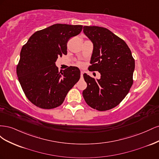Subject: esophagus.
I'll return each instance as SVG.
<instances>
[{"instance_id":"obj_1","label":"esophagus","mask_w":159,"mask_h":159,"mask_svg":"<svg viewBox=\"0 0 159 159\" xmlns=\"http://www.w3.org/2000/svg\"><path fill=\"white\" fill-rule=\"evenodd\" d=\"M83 74H84V71H81V78H83Z\"/></svg>"}]
</instances>
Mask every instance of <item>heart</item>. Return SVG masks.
Instances as JSON below:
<instances>
[{"mask_svg":"<svg viewBox=\"0 0 159 159\" xmlns=\"http://www.w3.org/2000/svg\"><path fill=\"white\" fill-rule=\"evenodd\" d=\"M78 65L80 66H83V64H81V63H80V62H79V63H78Z\"/></svg>","mask_w":159,"mask_h":159,"instance_id":"obj_1","label":"heart"}]
</instances>
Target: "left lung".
<instances>
[{
	"mask_svg": "<svg viewBox=\"0 0 159 159\" xmlns=\"http://www.w3.org/2000/svg\"><path fill=\"white\" fill-rule=\"evenodd\" d=\"M83 29L93 44L89 68L101 74L99 80L84 74L88 85L84 98L93 109L109 110L121 103L131 89L134 60L125 42L107 28L85 26Z\"/></svg>",
	"mask_w": 159,
	"mask_h": 159,
	"instance_id": "1",
	"label": "left lung"
}]
</instances>
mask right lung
<instances>
[{
  "mask_svg": "<svg viewBox=\"0 0 159 159\" xmlns=\"http://www.w3.org/2000/svg\"><path fill=\"white\" fill-rule=\"evenodd\" d=\"M82 27L56 24L34 33L22 46L16 74L24 93L36 106L45 109L60 106L79 81L78 68L70 66L59 73L55 62L67 54V43Z\"/></svg>",
  "mask_w": 159,
  "mask_h": 159,
  "instance_id": "obj_1",
  "label": "right lung"
}]
</instances>
